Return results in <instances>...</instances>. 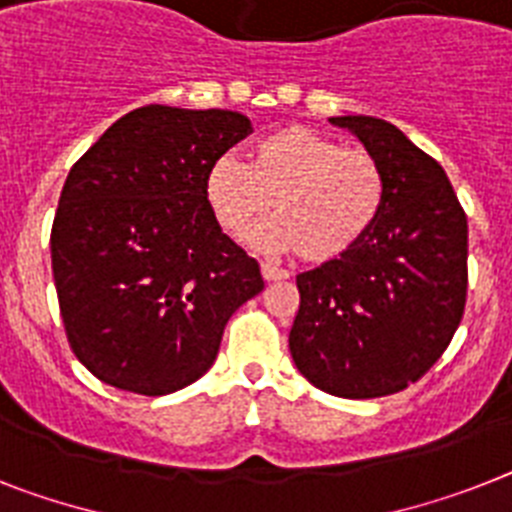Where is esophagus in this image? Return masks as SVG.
Wrapping results in <instances>:
<instances>
[{
    "label": "esophagus",
    "instance_id": "1",
    "mask_svg": "<svg viewBox=\"0 0 512 512\" xmlns=\"http://www.w3.org/2000/svg\"><path fill=\"white\" fill-rule=\"evenodd\" d=\"M260 270H263V278L268 283L286 281V278H289V273H286V270L276 268V265H273V263H263V265H260Z\"/></svg>",
    "mask_w": 512,
    "mask_h": 512
}]
</instances>
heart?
Wrapping results in <instances>:
<instances>
[{
    "label": "heart",
    "instance_id": "b5f03b06",
    "mask_svg": "<svg viewBox=\"0 0 512 512\" xmlns=\"http://www.w3.org/2000/svg\"><path fill=\"white\" fill-rule=\"evenodd\" d=\"M388 182L369 150L343 148L304 124L255 140L247 163L221 156L205 174V197L229 234H244L273 208V221L249 234L257 247L296 252L304 263L341 260L375 229Z\"/></svg>",
    "mask_w": 512,
    "mask_h": 512
}]
</instances>
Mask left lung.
Segmentation results:
<instances>
[{"label":"left lung","mask_w":512,"mask_h":512,"mask_svg":"<svg viewBox=\"0 0 512 512\" xmlns=\"http://www.w3.org/2000/svg\"><path fill=\"white\" fill-rule=\"evenodd\" d=\"M382 163L385 208L359 247L299 273L296 369L341 398L409 388L448 349L466 307L468 223L448 174L395 124L333 117Z\"/></svg>","instance_id":"left-lung-1"}]
</instances>
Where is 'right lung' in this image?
<instances>
[{
    "mask_svg": "<svg viewBox=\"0 0 512 512\" xmlns=\"http://www.w3.org/2000/svg\"><path fill=\"white\" fill-rule=\"evenodd\" d=\"M249 132L239 111L150 103L70 169L51 270L67 341L106 385L182 390L213 367L229 317L263 291L257 260L205 197L210 163Z\"/></svg>",
    "mask_w": 512,
    "mask_h": 512,
    "instance_id": "right-lung-1",
    "label": "right lung"
}]
</instances>
